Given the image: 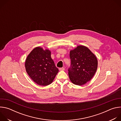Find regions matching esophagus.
I'll use <instances>...</instances> for the list:
<instances>
[{"label":"esophagus","mask_w":121,"mask_h":121,"mask_svg":"<svg viewBox=\"0 0 121 121\" xmlns=\"http://www.w3.org/2000/svg\"><path fill=\"white\" fill-rule=\"evenodd\" d=\"M59 70L60 71H62V70H65V68L64 67H61V68H59Z\"/></svg>","instance_id":"1"}]
</instances>
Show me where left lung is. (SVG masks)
<instances>
[{
	"label": "left lung",
	"instance_id": "8db88e82",
	"mask_svg": "<svg viewBox=\"0 0 121 121\" xmlns=\"http://www.w3.org/2000/svg\"><path fill=\"white\" fill-rule=\"evenodd\" d=\"M71 65L68 75L71 81L77 85H83L90 81L95 74L98 60L91 50L79 45L70 52Z\"/></svg>",
	"mask_w": 121,
	"mask_h": 121
}]
</instances>
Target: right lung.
Masks as SVG:
<instances>
[{
  "label": "right lung",
  "mask_w": 121,
  "mask_h": 121,
  "mask_svg": "<svg viewBox=\"0 0 121 121\" xmlns=\"http://www.w3.org/2000/svg\"><path fill=\"white\" fill-rule=\"evenodd\" d=\"M26 70L30 77L37 84L47 86L53 82L58 69L51 56L49 50H43L37 47L28 56L25 64Z\"/></svg>",
  "instance_id": "1"
}]
</instances>
